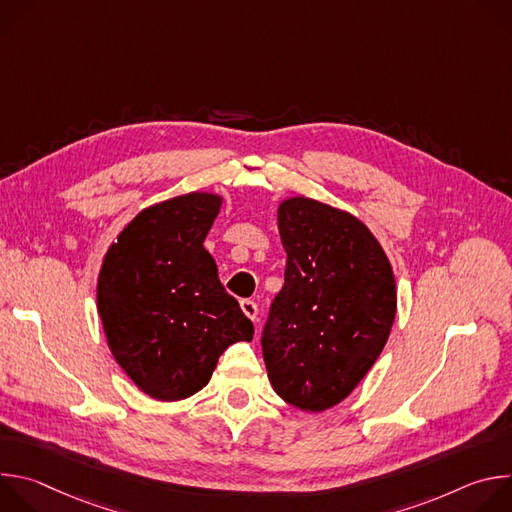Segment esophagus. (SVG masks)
Segmentation results:
<instances>
[{"label":"esophagus","instance_id":"1","mask_svg":"<svg viewBox=\"0 0 512 512\" xmlns=\"http://www.w3.org/2000/svg\"><path fill=\"white\" fill-rule=\"evenodd\" d=\"M241 310L245 312V316H247L249 320H253V322L257 320V312H259V310H257V304H255L253 300H243V302H241Z\"/></svg>","mask_w":512,"mask_h":512}]
</instances>
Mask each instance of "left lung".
<instances>
[{
    "instance_id": "8db88e82",
    "label": "left lung",
    "mask_w": 512,
    "mask_h": 512,
    "mask_svg": "<svg viewBox=\"0 0 512 512\" xmlns=\"http://www.w3.org/2000/svg\"><path fill=\"white\" fill-rule=\"evenodd\" d=\"M285 283L263 328L275 393L302 411L344 401L383 352L397 314L393 267L356 216L294 196L277 208Z\"/></svg>"
}]
</instances>
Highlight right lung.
<instances>
[{"instance_id":"add662e5","label":"right lung","mask_w":512,"mask_h":512,"mask_svg":"<svg viewBox=\"0 0 512 512\" xmlns=\"http://www.w3.org/2000/svg\"><path fill=\"white\" fill-rule=\"evenodd\" d=\"M223 198L190 192L143 208L109 247L97 310L111 354L152 399L198 393L253 322L218 279L204 239Z\"/></svg>"}]
</instances>
